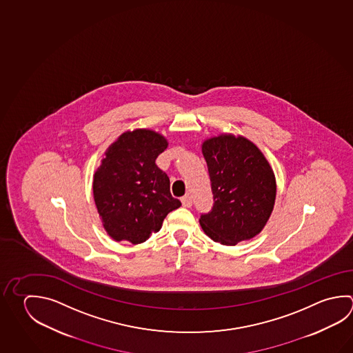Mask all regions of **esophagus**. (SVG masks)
Here are the masks:
<instances>
[{"instance_id":"34e87169","label":"esophagus","mask_w":353,"mask_h":353,"mask_svg":"<svg viewBox=\"0 0 353 353\" xmlns=\"http://www.w3.org/2000/svg\"><path fill=\"white\" fill-rule=\"evenodd\" d=\"M181 204H183V206H185V208H190L192 205V196L190 195L183 196L181 198Z\"/></svg>"}]
</instances>
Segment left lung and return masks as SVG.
Returning <instances> with one entry per match:
<instances>
[{"mask_svg": "<svg viewBox=\"0 0 353 353\" xmlns=\"http://www.w3.org/2000/svg\"><path fill=\"white\" fill-rule=\"evenodd\" d=\"M214 205L201 214L208 236L236 245L260 234L274 210L276 180L261 150L241 135L220 134L203 143Z\"/></svg>", "mask_w": 353, "mask_h": 353, "instance_id": "1", "label": "left lung"}]
</instances>
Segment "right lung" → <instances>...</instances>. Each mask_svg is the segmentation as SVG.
Instances as JSON below:
<instances>
[{
  "label": "right lung",
  "instance_id": "1",
  "mask_svg": "<svg viewBox=\"0 0 353 353\" xmlns=\"http://www.w3.org/2000/svg\"><path fill=\"white\" fill-rule=\"evenodd\" d=\"M167 147L159 133L135 129L107 149L93 176V196L103 228L113 240L144 243L181 205L170 194L167 174L155 164Z\"/></svg>",
  "mask_w": 353,
  "mask_h": 353
}]
</instances>
